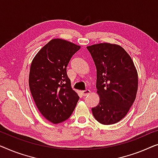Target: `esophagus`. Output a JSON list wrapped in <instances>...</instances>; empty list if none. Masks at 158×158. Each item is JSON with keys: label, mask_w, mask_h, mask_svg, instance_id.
<instances>
[{"label": "esophagus", "mask_w": 158, "mask_h": 158, "mask_svg": "<svg viewBox=\"0 0 158 158\" xmlns=\"http://www.w3.org/2000/svg\"><path fill=\"white\" fill-rule=\"evenodd\" d=\"M91 92V91L89 89H86V90H84V91H81V94L84 95V96H86V95L89 94Z\"/></svg>", "instance_id": "34e87169"}]
</instances>
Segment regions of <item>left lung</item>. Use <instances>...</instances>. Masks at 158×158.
<instances>
[{"label":"left lung","instance_id":"obj_1","mask_svg":"<svg viewBox=\"0 0 158 158\" xmlns=\"http://www.w3.org/2000/svg\"><path fill=\"white\" fill-rule=\"evenodd\" d=\"M97 69L98 105L92 109L94 118L102 124L123 119L134 103L138 75L132 59L117 44L100 43L86 47Z\"/></svg>","mask_w":158,"mask_h":158}]
</instances>
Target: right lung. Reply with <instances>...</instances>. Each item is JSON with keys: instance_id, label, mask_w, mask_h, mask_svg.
<instances>
[{"instance_id": "add662e5", "label": "right lung", "mask_w": 158, "mask_h": 158, "mask_svg": "<svg viewBox=\"0 0 158 158\" xmlns=\"http://www.w3.org/2000/svg\"><path fill=\"white\" fill-rule=\"evenodd\" d=\"M81 46L66 40H51L33 59L29 87L38 110L51 123H61L74 112L79 97L72 89L66 66Z\"/></svg>"}]
</instances>
